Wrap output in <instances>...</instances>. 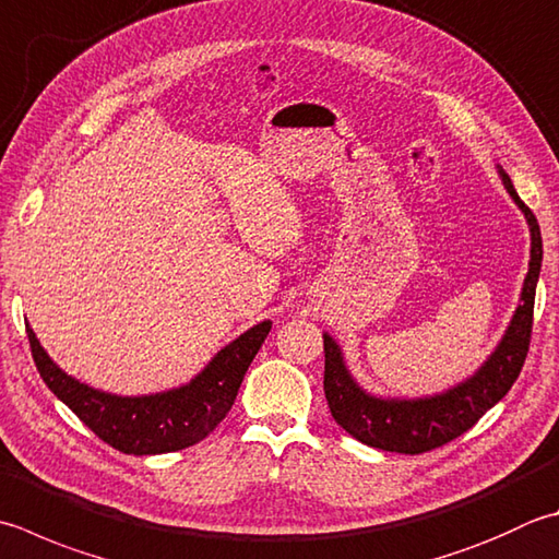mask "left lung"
I'll use <instances>...</instances> for the list:
<instances>
[{"label":"left lung","mask_w":559,"mask_h":559,"mask_svg":"<svg viewBox=\"0 0 559 559\" xmlns=\"http://www.w3.org/2000/svg\"><path fill=\"white\" fill-rule=\"evenodd\" d=\"M507 191L523 211L531 227V264L523 281L521 305L513 312L509 330L485 366L461 385L424 400H380L356 385L344 366L342 348L324 334V397L334 421L360 443L380 451L419 455L451 443L483 419L487 409L507 395L516 382L523 360L528 356L533 332L535 286L540 276L543 239L531 207L519 199L509 174L499 167Z\"/></svg>","instance_id":"1"}]
</instances>
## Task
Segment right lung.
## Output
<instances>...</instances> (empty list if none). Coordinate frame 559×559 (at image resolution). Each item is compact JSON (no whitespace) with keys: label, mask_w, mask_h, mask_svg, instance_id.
Here are the masks:
<instances>
[{"label":"right lung","mask_w":559,"mask_h":559,"mask_svg":"<svg viewBox=\"0 0 559 559\" xmlns=\"http://www.w3.org/2000/svg\"><path fill=\"white\" fill-rule=\"evenodd\" d=\"M269 332L271 322L251 326L227 344L189 385L145 397H118L62 373L26 326L33 360L52 395L68 404L104 443L128 455L171 453L203 441L233 409L247 368Z\"/></svg>","instance_id":"right-lung-1"}]
</instances>
